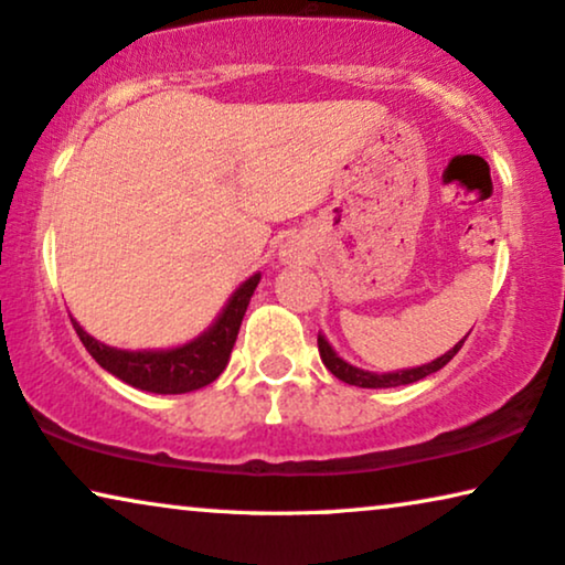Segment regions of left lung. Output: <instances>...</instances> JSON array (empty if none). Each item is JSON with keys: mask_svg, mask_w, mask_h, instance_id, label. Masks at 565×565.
Wrapping results in <instances>:
<instances>
[{"mask_svg": "<svg viewBox=\"0 0 565 565\" xmlns=\"http://www.w3.org/2000/svg\"><path fill=\"white\" fill-rule=\"evenodd\" d=\"M466 338L460 340V343L452 345L448 353H443L440 359H435V361L425 363V365H417V369H402V371H388V373L363 371V369H359V365H353V363H348L345 359H340V355L335 353V348L328 343V338H324L322 332L317 335V348H320V359L324 363V369H328L332 376L345 381V384L361 386V388H392V386L415 384V381L430 376V373H435V371H440L443 365L460 351V345L466 343Z\"/></svg>", "mask_w": 565, "mask_h": 565, "instance_id": "left-lung-1", "label": "left lung"}]
</instances>
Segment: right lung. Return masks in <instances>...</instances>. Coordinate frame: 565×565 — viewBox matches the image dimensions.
Listing matches in <instances>:
<instances>
[{"label":"right lung","mask_w":565,"mask_h":565,"mask_svg":"<svg viewBox=\"0 0 565 565\" xmlns=\"http://www.w3.org/2000/svg\"><path fill=\"white\" fill-rule=\"evenodd\" d=\"M258 281L260 274H253L250 279L237 286L227 305L222 307L217 320L202 335L184 345L163 348V351H120V348L105 345L97 338H92L74 317H71V322H74L76 335L92 353V359L125 384L150 394H186L212 384L225 371L245 309H248Z\"/></svg>","instance_id":"obj_1"}]
</instances>
